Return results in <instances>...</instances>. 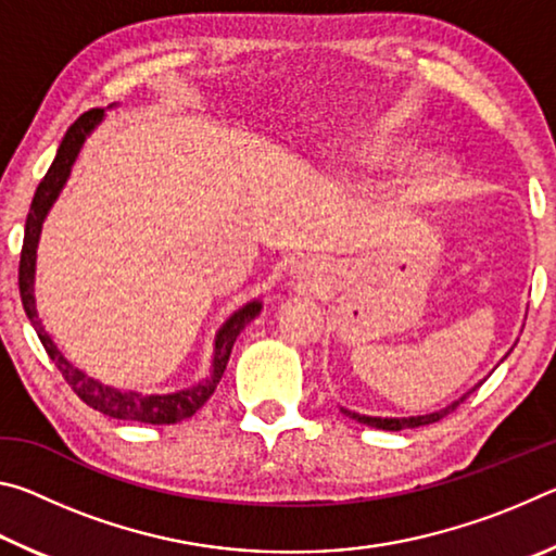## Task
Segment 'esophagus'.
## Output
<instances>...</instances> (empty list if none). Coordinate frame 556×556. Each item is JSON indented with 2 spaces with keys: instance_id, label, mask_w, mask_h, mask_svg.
<instances>
[{
  "instance_id": "esophagus-1",
  "label": "esophagus",
  "mask_w": 556,
  "mask_h": 556,
  "mask_svg": "<svg viewBox=\"0 0 556 556\" xmlns=\"http://www.w3.org/2000/svg\"><path fill=\"white\" fill-rule=\"evenodd\" d=\"M294 277L299 281V287L314 291V289H318V285H321L324 269H321V265H316V262L304 260L294 267Z\"/></svg>"
}]
</instances>
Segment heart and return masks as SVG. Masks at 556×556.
<instances>
[{"instance_id":"obj_1","label":"heart","mask_w":556,"mask_h":556,"mask_svg":"<svg viewBox=\"0 0 556 556\" xmlns=\"http://www.w3.org/2000/svg\"><path fill=\"white\" fill-rule=\"evenodd\" d=\"M348 152H351V156L357 164L378 166V164L390 162V159H394L402 152V137L392 129H375L363 139H357V142L348 144ZM446 174H448L446 159L439 154H427L419 159L417 166H414L412 184L417 186L419 191H431V188H437L441 181H444Z\"/></svg>"}]
</instances>
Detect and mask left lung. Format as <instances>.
<instances>
[{
  "label": "left lung",
  "mask_w": 556,
  "mask_h": 556,
  "mask_svg": "<svg viewBox=\"0 0 556 556\" xmlns=\"http://www.w3.org/2000/svg\"><path fill=\"white\" fill-rule=\"evenodd\" d=\"M473 392V390H470ZM470 392H466L464 397L456 400L454 404H448V407L439 409V412H431V414H419V417H365V414H357L351 409H341L345 417H351L355 421H361V425H368L375 429H384V431H400V429H417V427H427V425H434V421L444 419L448 412H454L460 402H464Z\"/></svg>",
  "instance_id": "left-lung-1"
}]
</instances>
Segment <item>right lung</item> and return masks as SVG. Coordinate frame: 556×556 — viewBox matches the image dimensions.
<instances>
[{
    "label": "right lung",
    "mask_w": 556,
    "mask_h": 556,
    "mask_svg": "<svg viewBox=\"0 0 556 556\" xmlns=\"http://www.w3.org/2000/svg\"><path fill=\"white\" fill-rule=\"evenodd\" d=\"M102 117H105V110H88L73 122L68 131H65L59 152H55L53 164L41 178L39 188H36L29 215H26L22 260H18V294H22L24 312L29 316L34 331L39 333L46 353H49V357L55 363V368L61 370L65 382L73 388V392L78 394L88 407L108 414L112 419L142 421V425H176V421L193 417V414L211 400V394L215 392V388H218V382L223 378L225 365L230 361L235 338H238L242 328L262 312V301H250V304H244L220 326V331L215 333L211 375L199 384H193V388H186L178 392L139 394V392L110 388V384H102L100 380L90 378V375H86L80 368H75L68 357L59 351V345L51 341V336L46 333V328L41 326L39 312H36V299H34L36 248H39V235H41V225L46 220V215H49L51 205L55 203V199H59L65 181H68L71 168L75 164V159H78L83 144H86L90 131L100 125Z\"/></svg>",
    "instance_id": "right-lung-1"
}]
</instances>
